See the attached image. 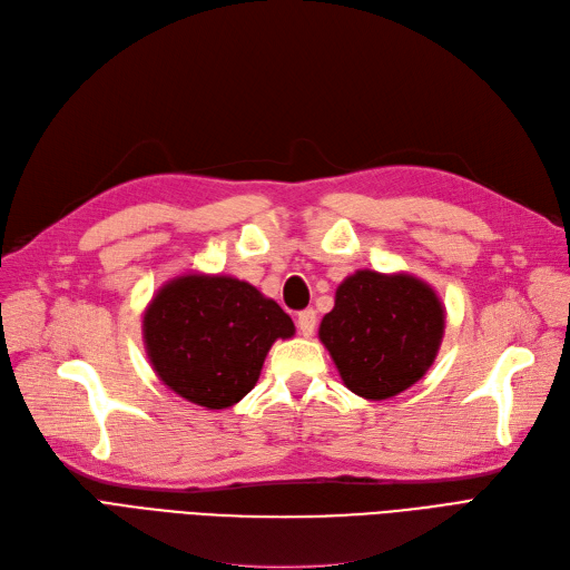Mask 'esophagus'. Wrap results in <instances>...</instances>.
Wrapping results in <instances>:
<instances>
[{
	"label": "esophagus",
	"mask_w": 570,
	"mask_h": 570,
	"mask_svg": "<svg viewBox=\"0 0 570 570\" xmlns=\"http://www.w3.org/2000/svg\"><path fill=\"white\" fill-rule=\"evenodd\" d=\"M314 326H317V312H314L312 307L298 312V331L305 335V338H309V335L314 333Z\"/></svg>",
	"instance_id": "1"
}]
</instances>
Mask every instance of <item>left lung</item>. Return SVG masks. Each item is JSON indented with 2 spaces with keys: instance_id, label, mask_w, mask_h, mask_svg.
Masks as SVG:
<instances>
[{
  "instance_id": "1",
  "label": "left lung",
  "mask_w": 570,
  "mask_h": 570,
  "mask_svg": "<svg viewBox=\"0 0 570 570\" xmlns=\"http://www.w3.org/2000/svg\"><path fill=\"white\" fill-rule=\"evenodd\" d=\"M446 312L430 284L413 274L360 269L335 291L320 341L343 383L371 402L415 385L434 364Z\"/></svg>"
}]
</instances>
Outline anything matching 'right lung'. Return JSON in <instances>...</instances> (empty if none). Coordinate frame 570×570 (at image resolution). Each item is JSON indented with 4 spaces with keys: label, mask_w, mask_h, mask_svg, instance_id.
Here are the masks:
<instances>
[{
    "label": "right lung",
    "mask_w": 570,
    "mask_h": 570,
    "mask_svg": "<svg viewBox=\"0 0 570 570\" xmlns=\"http://www.w3.org/2000/svg\"><path fill=\"white\" fill-rule=\"evenodd\" d=\"M296 333L288 314L248 282L183 274L142 314V341L159 381L208 411L235 406L258 383L274 341Z\"/></svg>",
    "instance_id": "obj_1"
}]
</instances>
